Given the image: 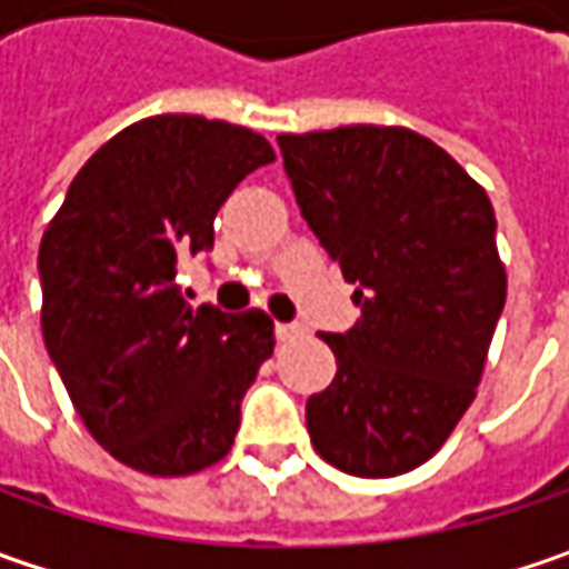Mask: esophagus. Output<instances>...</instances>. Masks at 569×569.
Listing matches in <instances>:
<instances>
[{
	"label": "esophagus",
	"instance_id": "1",
	"mask_svg": "<svg viewBox=\"0 0 569 569\" xmlns=\"http://www.w3.org/2000/svg\"><path fill=\"white\" fill-rule=\"evenodd\" d=\"M274 336H278V341H295L303 336V326H297V322H278Z\"/></svg>",
	"mask_w": 569,
	"mask_h": 569
}]
</instances>
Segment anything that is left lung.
I'll list each match as a JSON object with an SVG mask.
<instances>
[{"mask_svg":"<svg viewBox=\"0 0 569 569\" xmlns=\"http://www.w3.org/2000/svg\"><path fill=\"white\" fill-rule=\"evenodd\" d=\"M300 214L358 284L361 319L322 341L336 380L307 399L317 452L358 478L425 466L475 402L503 300L488 192L405 126L278 136Z\"/></svg>","mask_w":569,"mask_h":569,"instance_id":"left-lung-1","label":"left lung"}]
</instances>
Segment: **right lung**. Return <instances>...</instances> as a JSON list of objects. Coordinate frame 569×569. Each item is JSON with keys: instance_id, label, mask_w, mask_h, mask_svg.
Segmentation results:
<instances>
[{"instance_id": "add662e5", "label": "right lung", "mask_w": 569, "mask_h": 569, "mask_svg": "<svg viewBox=\"0 0 569 569\" xmlns=\"http://www.w3.org/2000/svg\"><path fill=\"white\" fill-rule=\"evenodd\" d=\"M274 151L224 120L132 122L88 158L40 240V326L88 433L129 469L221 462L274 351L262 310L189 307L177 269L214 247V214Z\"/></svg>"}]
</instances>
